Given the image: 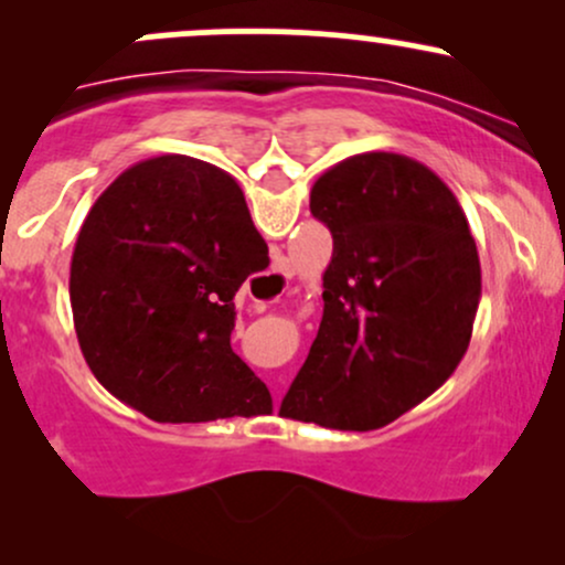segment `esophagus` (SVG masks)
Here are the masks:
<instances>
[{
    "instance_id": "1",
    "label": "esophagus",
    "mask_w": 565,
    "mask_h": 565,
    "mask_svg": "<svg viewBox=\"0 0 565 565\" xmlns=\"http://www.w3.org/2000/svg\"><path fill=\"white\" fill-rule=\"evenodd\" d=\"M270 278H276V281L281 284L289 281V270H287V263H284V257H276V268L274 274H270Z\"/></svg>"
}]
</instances>
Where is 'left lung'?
Instances as JSON below:
<instances>
[{
  "label": "left lung",
  "instance_id": "obj_1",
  "mask_svg": "<svg viewBox=\"0 0 565 565\" xmlns=\"http://www.w3.org/2000/svg\"><path fill=\"white\" fill-rule=\"evenodd\" d=\"M310 212L332 231L323 316L278 414L377 430L436 393L470 345L481 263L449 185L401 153L323 172Z\"/></svg>",
  "mask_w": 565,
  "mask_h": 565
}]
</instances>
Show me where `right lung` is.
I'll return each mask as SVG.
<instances>
[{"instance_id": "1", "label": "right lung", "mask_w": 565, "mask_h": 565, "mask_svg": "<svg viewBox=\"0 0 565 565\" xmlns=\"http://www.w3.org/2000/svg\"><path fill=\"white\" fill-rule=\"evenodd\" d=\"M268 249L228 172L191 157L138 161L84 220L71 310L100 385L157 423L274 412L233 353V297Z\"/></svg>"}]
</instances>
